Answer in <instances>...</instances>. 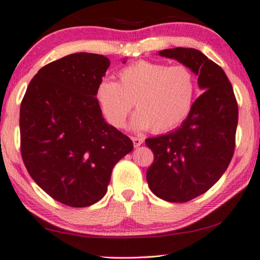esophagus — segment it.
I'll return each instance as SVG.
<instances>
[{"label": "esophagus", "mask_w": 260, "mask_h": 260, "mask_svg": "<svg viewBox=\"0 0 260 260\" xmlns=\"http://www.w3.org/2000/svg\"><path fill=\"white\" fill-rule=\"evenodd\" d=\"M132 141H133V145L135 148L137 147H140L143 143V139L142 138H138V137H132Z\"/></svg>", "instance_id": "34e87169"}]
</instances>
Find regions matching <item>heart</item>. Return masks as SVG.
I'll return each instance as SVG.
<instances>
[{
    "mask_svg": "<svg viewBox=\"0 0 260 260\" xmlns=\"http://www.w3.org/2000/svg\"><path fill=\"white\" fill-rule=\"evenodd\" d=\"M120 81L105 78L95 96L112 126L122 128L134 106L131 126L137 131L152 128L164 133L175 128L190 113L196 94V79L185 65L139 60L122 68Z\"/></svg>",
    "mask_w": 260,
    "mask_h": 260,
    "instance_id": "b5f03b06",
    "label": "heart"
}]
</instances>
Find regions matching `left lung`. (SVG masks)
I'll return each mask as SVG.
<instances>
[{
  "instance_id": "left-lung-1",
  "label": "left lung",
  "mask_w": 260,
  "mask_h": 260,
  "mask_svg": "<svg viewBox=\"0 0 260 260\" xmlns=\"http://www.w3.org/2000/svg\"><path fill=\"white\" fill-rule=\"evenodd\" d=\"M199 76L203 91L179 128L146 139L154 162L147 170L150 190L168 202H188L209 190L229 166L235 150L238 105L222 68L191 48L158 51Z\"/></svg>"
}]
</instances>
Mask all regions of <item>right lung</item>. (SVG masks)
Segmentation results:
<instances>
[{
    "mask_svg": "<svg viewBox=\"0 0 260 260\" xmlns=\"http://www.w3.org/2000/svg\"><path fill=\"white\" fill-rule=\"evenodd\" d=\"M110 64L96 53L65 56L37 72L22 100L23 162L49 196L69 207L102 200L113 167L133 150L131 139L105 121L95 96Z\"/></svg>",
    "mask_w": 260,
    "mask_h": 260,
    "instance_id": "1",
    "label": "right lung"
}]
</instances>
